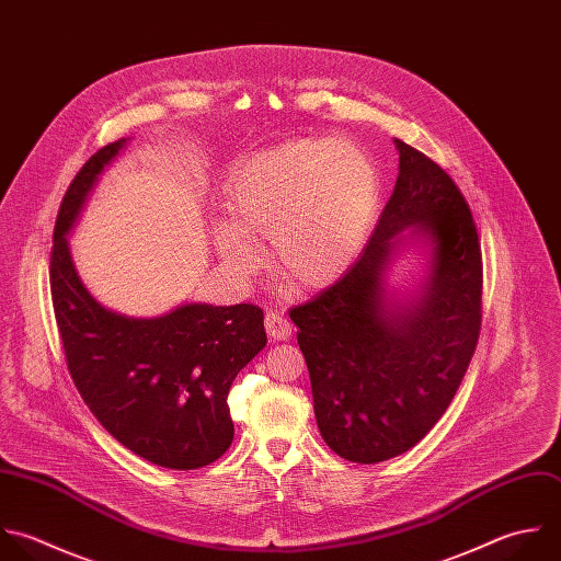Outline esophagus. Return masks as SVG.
Instances as JSON below:
<instances>
[{
	"instance_id": "34e87169",
	"label": "esophagus",
	"mask_w": 561,
	"mask_h": 561,
	"mask_svg": "<svg viewBox=\"0 0 561 561\" xmlns=\"http://www.w3.org/2000/svg\"><path fill=\"white\" fill-rule=\"evenodd\" d=\"M264 328L271 341H286L293 334V325L286 317H282L279 312H266L264 317Z\"/></svg>"
}]
</instances>
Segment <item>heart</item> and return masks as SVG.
<instances>
[{"label":"heart","mask_w":561,"mask_h":561,"mask_svg":"<svg viewBox=\"0 0 561 561\" xmlns=\"http://www.w3.org/2000/svg\"><path fill=\"white\" fill-rule=\"evenodd\" d=\"M382 194L374 154L354 139H290L240 161L225 183L214 244L233 279L262 264L295 290H323L363 253Z\"/></svg>","instance_id":"1"}]
</instances>
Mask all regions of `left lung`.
Listing matches in <instances>:
<instances>
[{
	"instance_id": "left-lung-1",
	"label": "left lung",
	"mask_w": 561,
	"mask_h": 561,
	"mask_svg": "<svg viewBox=\"0 0 561 561\" xmlns=\"http://www.w3.org/2000/svg\"><path fill=\"white\" fill-rule=\"evenodd\" d=\"M400 172L354 266L290 310L323 442L354 463L420 444L450 407L481 332L483 260L472 211L450 174L393 139ZM409 228L432 253L421 290L393 298L386 271ZM411 240V238H409Z\"/></svg>"
}]
</instances>
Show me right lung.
<instances>
[{
    "label": "right lung",
    "instance_id": "obj_1",
    "mask_svg": "<svg viewBox=\"0 0 561 561\" xmlns=\"http://www.w3.org/2000/svg\"><path fill=\"white\" fill-rule=\"evenodd\" d=\"M124 144L100 148L62 196L49 255L54 317L71 380L95 420L154 466L198 470L233 442L227 396L266 345L264 312L253 304H185L157 319H133L91 297L67 236Z\"/></svg>",
    "mask_w": 561,
    "mask_h": 561
}]
</instances>
